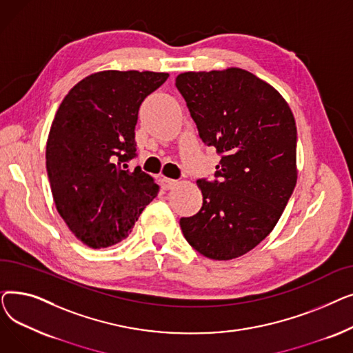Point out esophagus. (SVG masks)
I'll return each instance as SVG.
<instances>
[{
    "label": "esophagus",
    "instance_id": "esophagus-1",
    "mask_svg": "<svg viewBox=\"0 0 353 353\" xmlns=\"http://www.w3.org/2000/svg\"><path fill=\"white\" fill-rule=\"evenodd\" d=\"M177 184V180H173V179H167V177H163L161 179V188L164 189V190H170V189H173L174 186Z\"/></svg>",
    "mask_w": 353,
    "mask_h": 353
}]
</instances>
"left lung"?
I'll return each mask as SVG.
<instances>
[{
  "label": "left lung",
  "mask_w": 353,
  "mask_h": 353,
  "mask_svg": "<svg viewBox=\"0 0 353 353\" xmlns=\"http://www.w3.org/2000/svg\"><path fill=\"white\" fill-rule=\"evenodd\" d=\"M176 87L220 161L199 179L201 209L180 219L189 245L214 261L243 256L273 230L296 186V123L285 99L242 68L183 72Z\"/></svg>",
  "instance_id": "8db88e82"
}]
</instances>
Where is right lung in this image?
<instances>
[{
    "mask_svg": "<svg viewBox=\"0 0 353 353\" xmlns=\"http://www.w3.org/2000/svg\"><path fill=\"white\" fill-rule=\"evenodd\" d=\"M169 77L153 71H101L74 85L47 140L46 164L55 208L92 249L132 232L159 192L153 179L127 163L137 156L139 108Z\"/></svg>",
    "mask_w": 353,
    "mask_h": 353,
    "instance_id": "1",
    "label": "right lung"
}]
</instances>
